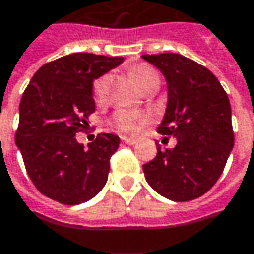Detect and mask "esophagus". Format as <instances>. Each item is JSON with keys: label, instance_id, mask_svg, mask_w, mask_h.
<instances>
[{"label": "esophagus", "instance_id": "obj_1", "mask_svg": "<svg viewBox=\"0 0 254 254\" xmlns=\"http://www.w3.org/2000/svg\"><path fill=\"white\" fill-rule=\"evenodd\" d=\"M122 142H125L127 145H133V144H136V138H127V136H124Z\"/></svg>", "mask_w": 254, "mask_h": 254}]
</instances>
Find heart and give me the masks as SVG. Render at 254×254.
<instances>
[{"mask_svg": "<svg viewBox=\"0 0 254 254\" xmlns=\"http://www.w3.org/2000/svg\"><path fill=\"white\" fill-rule=\"evenodd\" d=\"M132 77L133 80L138 82V85L142 90H147L154 85H160V75L158 72L151 68L148 65H138L132 69ZM109 81H110V75L109 74H103L100 77H97L93 81V99L96 103H103L107 96V87H109ZM112 122L115 127L124 133H130V135H136L139 133L148 122L147 115L136 112V110H127V109H122L118 110L113 118Z\"/></svg>", "mask_w": 254, "mask_h": 254, "instance_id": "heart-1", "label": "heart"}]
</instances>
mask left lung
Here are the masks:
<instances>
[{
    "mask_svg": "<svg viewBox=\"0 0 254 254\" xmlns=\"http://www.w3.org/2000/svg\"><path fill=\"white\" fill-rule=\"evenodd\" d=\"M167 80L169 103L158 133L176 136L173 150H161L144 164L151 188L176 202L206 193L219 179L234 145L231 106L217 77L180 54L142 55Z\"/></svg>",
    "mask_w": 254,
    "mask_h": 254,
    "instance_id": "left-lung-1",
    "label": "left lung"
}]
</instances>
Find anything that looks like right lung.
Masks as SVG:
<instances>
[{
	"instance_id": "right-lung-1",
	"label": "right lung",
	"mask_w": 254,
	"mask_h": 254,
	"mask_svg": "<svg viewBox=\"0 0 254 254\" xmlns=\"http://www.w3.org/2000/svg\"><path fill=\"white\" fill-rule=\"evenodd\" d=\"M122 57L71 54L40 66L20 102L15 144L36 189L62 205H78L107 182L119 136L99 133L88 148L75 133L96 110L93 80L118 66Z\"/></svg>"
}]
</instances>
